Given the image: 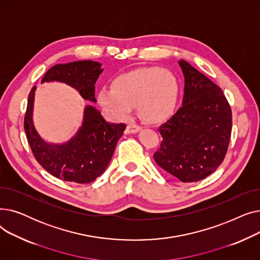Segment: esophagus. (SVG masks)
Segmentation results:
<instances>
[{"instance_id": "34e87169", "label": "esophagus", "mask_w": 260, "mask_h": 260, "mask_svg": "<svg viewBox=\"0 0 260 260\" xmlns=\"http://www.w3.org/2000/svg\"><path fill=\"white\" fill-rule=\"evenodd\" d=\"M141 128H142L141 126L135 124V123H129V124L126 126L125 132H126V134H135V133L139 132Z\"/></svg>"}]
</instances>
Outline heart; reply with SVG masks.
<instances>
[{"instance_id":"1","label":"heart","mask_w":260,"mask_h":260,"mask_svg":"<svg viewBox=\"0 0 260 260\" xmlns=\"http://www.w3.org/2000/svg\"><path fill=\"white\" fill-rule=\"evenodd\" d=\"M178 79L160 67H142L118 76L112 87H102L98 101L113 118H126L137 105L141 118L159 123L170 118L178 104Z\"/></svg>"}]
</instances>
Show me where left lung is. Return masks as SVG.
<instances>
[{
  "label": "left lung",
  "mask_w": 260,
  "mask_h": 260,
  "mask_svg": "<svg viewBox=\"0 0 260 260\" xmlns=\"http://www.w3.org/2000/svg\"><path fill=\"white\" fill-rule=\"evenodd\" d=\"M182 106L159 127L157 165L181 182H196L214 173L228 151L232 111L222 89L184 60Z\"/></svg>",
  "instance_id": "obj_1"
}]
</instances>
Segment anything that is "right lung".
<instances>
[{
	"label": "right lung",
	"mask_w": 260,
	"mask_h": 260,
	"mask_svg": "<svg viewBox=\"0 0 260 260\" xmlns=\"http://www.w3.org/2000/svg\"><path fill=\"white\" fill-rule=\"evenodd\" d=\"M102 71L100 63L90 60L57 64L48 70L42 83L63 82L76 88L83 99L95 102L94 84ZM36 88L34 86L29 92L24 118L26 138L35 158L44 170L61 180L76 183L95 180L105 172L125 124L106 122L98 109L88 105L84 109L82 126L70 141L63 144L48 143L41 138L34 125Z\"/></svg>",
	"instance_id": "add662e5"
}]
</instances>
